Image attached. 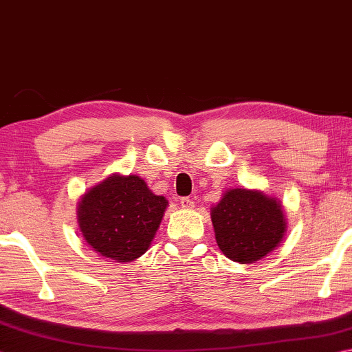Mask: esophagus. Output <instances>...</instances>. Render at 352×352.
Masks as SVG:
<instances>
[{"instance_id": "1", "label": "esophagus", "mask_w": 352, "mask_h": 352, "mask_svg": "<svg viewBox=\"0 0 352 352\" xmlns=\"http://www.w3.org/2000/svg\"><path fill=\"white\" fill-rule=\"evenodd\" d=\"M181 207L186 208V210H192V208L195 207V202H193V199H190V198H182L181 199Z\"/></svg>"}]
</instances>
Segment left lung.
I'll list each match as a JSON object with an SVG mask.
<instances>
[{"mask_svg":"<svg viewBox=\"0 0 352 352\" xmlns=\"http://www.w3.org/2000/svg\"><path fill=\"white\" fill-rule=\"evenodd\" d=\"M283 204L261 190L229 188L210 208L214 238L232 261L254 264L278 248L287 230Z\"/></svg>","mask_w":352,"mask_h":352,"instance_id":"1","label":"left lung"}]
</instances>
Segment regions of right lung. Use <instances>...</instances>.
Here are the masks:
<instances>
[{
	"label": "right lung",
	"mask_w": 352,
	"mask_h": 352,
	"mask_svg": "<svg viewBox=\"0 0 352 352\" xmlns=\"http://www.w3.org/2000/svg\"><path fill=\"white\" fill-rule=\"evenodd\" d=\"M168 201L154 195L135 175L113 173L86 190L77 204V223L89 248L116 263L145 254Z\"/></svg>",
	"instance_id": "right-lung-1"
}]
</instances>
